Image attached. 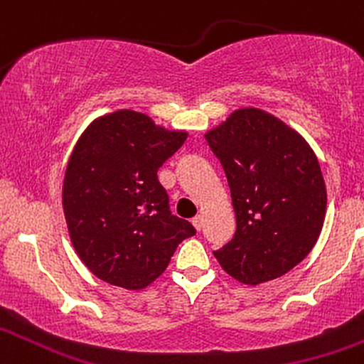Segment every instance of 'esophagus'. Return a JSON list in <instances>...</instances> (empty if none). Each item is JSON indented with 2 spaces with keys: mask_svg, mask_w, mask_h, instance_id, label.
<instances>
[{
  "mask_svg": "<svg viewBox=\"0 0 364 364\" xmlns=\"http://www.w3.org/2000/svg\"><path fill=\"white\" fill-rule=\"evenodd\" d=\"M193 225H194V228H196V230H198V232L203 230V216H201V215L194 216V218H193Z\"/></svg>",
  "mask_w": 364,
  "mask_h": 364,
  "instance_id": "34e87169",
  "label": "esophagus"
}]
</instances>
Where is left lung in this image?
Masks as SVG:
<instances>
[{"instance_id":"left-lung-1","label":"left lung","mask_w":364,"mask_h":364,"mask_svg":"<svg viewBox=\"0 0 364 364\" xmlns=\"http://www.w3.org/2000/svg\"><path fill=\"white\" fill-rule=\"evenodd\" d=\"M204 137L227 175L237 223L215 258L246 285L285 275L323 227L326 189L316 154L296 130L258 108L235 109Z\"/></svg>"}]
</instances>
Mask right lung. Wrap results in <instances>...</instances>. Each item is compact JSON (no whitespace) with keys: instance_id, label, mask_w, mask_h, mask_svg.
I'll list each match as a JSON object with an SVG mask.
<instances>
[{"instance_id":"1","label":"right lung","mask_w":364,"mask_h":364,"mask_svg":"<svg viewBox=\"0 0 364 364\" xmlns=\"http://www.w3.org/2000/svg\"><path fill=\"white\" fill-rule=\"evenodd\" d=\"M187 139L148 115L118 109L77 141L63 182V211L79 258L97 279L139 291L165 272L175 249L196 234L171 215L156 171Z\"/></svg>"}]
</instances>
